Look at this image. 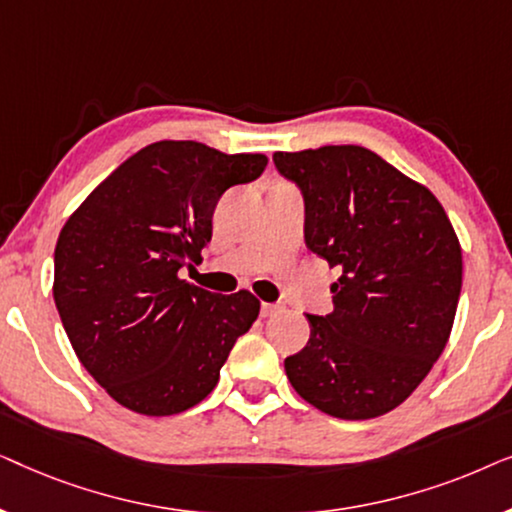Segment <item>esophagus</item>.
I'll use <instances>...</instances> for the list:
<instances>
[{
  "mask_svg": "<svg viewBox=\"0 0 512 512\" xmlns=\"http://www.w3.org/2000/svg\"><path fill=\"white\" fill-rule=\"evenodd\" d=\"M279 310H282V305H275V303H263L261 305L263 317H272V314H277Z\"/></svg>",
  "mask_w": 512,
  "mask_h": 512,
  "instance_id": "34e87169",
  "label": "esophagus"
}]
</instances>
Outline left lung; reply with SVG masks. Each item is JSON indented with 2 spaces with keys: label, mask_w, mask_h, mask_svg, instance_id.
Masks as SVG:
<instances>
[{
  "label": "left lung",
  "mask_w": 512,
  "mask_h": 512,
  "mask_svg": "<svg viewBox=\"0 0 512 512\" xmlns=\"http://www.w3.org/2000/svg\"><path fill=\"white\" fill-rule=\"evenodd\" d=\"M277 170L305 198V244L340 268L333 312L307 314L310 340L286 356L291 387L338 419L401 405L450 338L461 247L443 205L370 149L277 151Z\"/></svg>",
  "instance_id": "left-lung-1"
}]
</instances>
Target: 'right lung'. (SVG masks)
<instances>
[{
    "mask_svg": "<svg viewBox=\"0 0 512 512\" xmlns=\"http://www.w3.org/2000/svg\"><path fill=\"white\" fill-rule=\"evenodd\" d=\"M265 165L263 153L165 139L118 165L62 226L55 307L83 368L123 408L167 417L198 405L256 321L249 291L219 296L179 270L212 240L221 195Z\"/></svg>",
    "mask_w": 512,
    "mask_h": 512,
    "instance_id": "1",
    "label": "right lung"
}]
</instances>
